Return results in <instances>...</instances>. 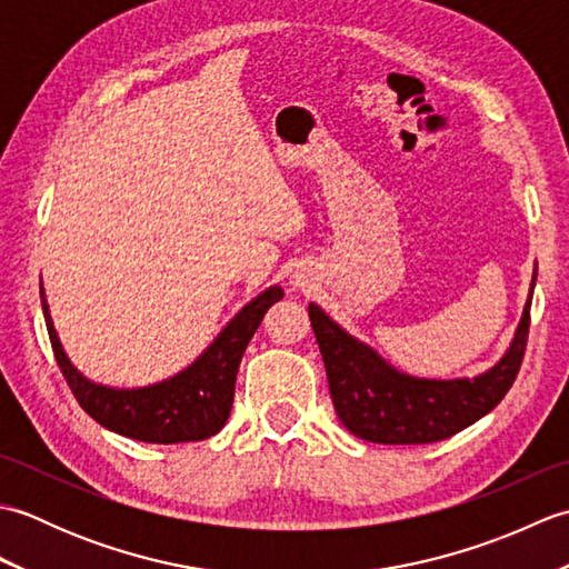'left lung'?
Segmentation results:
<instances>
[{
	"label": "left lung",
	"mask_w": 569,
	"mask_h": 569,
	"mask_svg": "<svg viewBox=\"0 0 569 569\" xmlns=\"http://www.w3.org/2000/svg\"><path fill=\"white\" fill-rule=\"evenodd\" d=\"M536 276L538 271H533L528 303L509 352L499 365L475 379L438 381L396 371L371 347L355 340L316 303H310L308 316L342 426L369 442L426 445L452 438L455 432L485 418L509 393L521 369Z\"/></svg>",
	"instance_id": "8db88e82"
}]
</instances>
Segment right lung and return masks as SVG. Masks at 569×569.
Returning a JSON list of instances; mask_svg holds the SVG:
<instances>
[{
  "label": "right lung",
  "instance_id": "right-lung-1",
  "mask_svg": "<svg viewBox=\"0 0 569 569\" xmlns=\"http://www.w3.org/2000/svg\"><path fill=\"white\" fill-rule=\"evenodd\" d=\"M281 298V286H271L269 291L253 298L249 306L237 312V318L227 325L220 337L173 379L143 386V389H110V386L84 379L70 365L53 330L51 312H48L41 288L43 318L56 361L84 413L107 430L153 445L208 440L224 428L234 401L239 361L244 357V349L261 325L266 310Z\"/></svg>",
  "mask_w": 569,
  "mask_h": 569
}]
</instances>
